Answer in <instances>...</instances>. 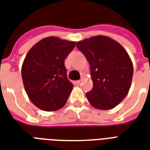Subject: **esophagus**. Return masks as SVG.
Listing matches in <instances>:
<instances>
[{
    "label": "esophagus",
    "mask_w": 150,
    "mask_h": 150,
    "mask_svg": "<svg viewBox=\"0 0 150 150\" xmlns=\"http://www.w3.org/2000/svg\"><path fill=\"white\" fill-rule=\"evenodd\" d=\"M83 82V79H80V80H78V81H76V84H80L81 83Z\"/></svg>",
    "instance_id": "34e87169"
}]
</instances>
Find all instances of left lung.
Here are the masks:
<instances>
[{"instance_id": "8db88e82", "label": "left lung", "mask_w": 150, "mask_h": 150, "mask_svg": "<svg viewBox=\"0 0 150 150\" xmlns=\"http://www.w3.org/2000/svg\"><path fill=\"white\" fill-rule=\"evenodd\" d=\"M91 67L93 88L86 94L95 108L110 110L126 98L131 86L134 68L124 47L114 40L97 35L77 42Z\"/></svg>"}]
</instances>
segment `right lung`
Listing matches in <instances>:
<instances>
[{"label": "right lung", "mask_w": 150, "mask_h": 150, "mask_svg": "<svg viewBox=\"0 0 150 150\" xmlns=\"http://www.w3.org/2000/svg\"><path fill=\"white\" fill-rule=\"evenodd\" d=\"M75 42L50 36L33 46L24 59L21 75L24 89L32 103L44 111L65 105L74 85L67 76L64 59Z\"/></svg>", "instance_id": "1"}]
</instances>
